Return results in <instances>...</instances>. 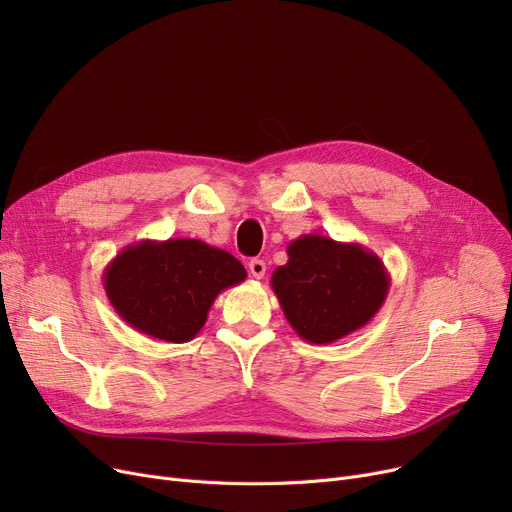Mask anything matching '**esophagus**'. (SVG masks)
<instances>
[{"label": "esophagus", "instance_id": "obj_1", "mask_svg": "<svg viewBox=\"0 0 512 512\" xmlns=\"http://www.w3.org/2000/svg\"><path fill=\"white\" fill-rule=\"evenodd\" d=\"M249 272H251L253 278L261 280V278L265 276V261H261V259H251V261H249Z\"/></svg>", "mask_w": 512, "mask_h": 512}]
</instances>
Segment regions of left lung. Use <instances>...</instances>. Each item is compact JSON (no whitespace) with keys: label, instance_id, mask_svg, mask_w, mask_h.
I'll list each match as a JSON object with an SVG mask.
<instances>
[{"label":"left lung","instance_id":"obj_1","mask_svg":"<svg viewBox=\"0 0 512 512\" xmlns=\"http://www.w3.org/2000/svg\"><path fill=\"white\" fill-rule=\"evenodd\" d=\"M286 265L276 267L272 288L299 338L332 344L367 326L388 297L384 261L359 242L303 234L292 240Z\"/></svg>","mask_w":512,"mask_h":512}]
</instances>
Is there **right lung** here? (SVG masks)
I'll return each mask as SVG.
<instances>
[{"label": "right lung", "instance_id": "add662e5", "mask_svg": "<svg viewBox=\"0 0 512 512\" xmlns=\"http://www.w3.org/2000/svg\"><path fill=\"white\" fill-rule=\"evenodd\" d=\"M245 278L228 251L197 238H168L124 247L105 265L103 288L130 328L180 344L201 332L218 294Z\"/></svg>", "mask_w": 512, "mask_h": 512}]
</instances>
